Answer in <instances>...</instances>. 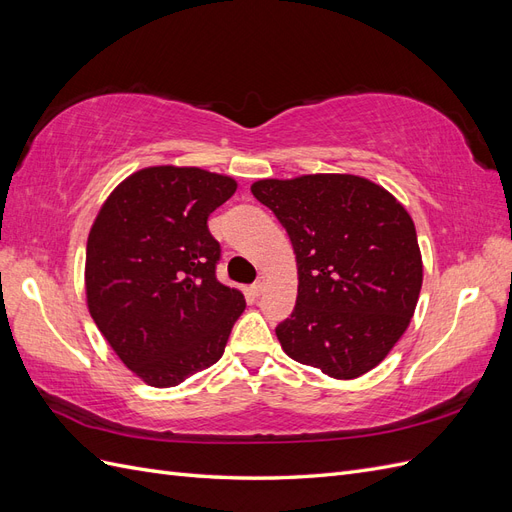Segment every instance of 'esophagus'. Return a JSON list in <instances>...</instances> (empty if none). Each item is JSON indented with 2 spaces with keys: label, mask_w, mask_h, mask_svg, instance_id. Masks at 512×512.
Wrapping results in <instances>:
<instances>
[{
  "label": "esophagus",
  "mask_w": 512,
  "mask_h": 512,
  "mask_svg": "<svg viewBox=\"0 0 512 512\" xmlns=\"http://www.w3.org/2000/svg\"><path fill=\"white\" fill-rule=\"evenodd\" d=\"M265 286H267L265 277H260V280H256V282L252 284V294H254V297H258V294H262V290H265Z\"/></svg>",
  "instance_id": "obj_1"
}]
</instances>
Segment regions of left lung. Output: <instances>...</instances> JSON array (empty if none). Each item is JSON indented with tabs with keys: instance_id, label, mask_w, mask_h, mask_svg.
Wrapping results in <instances>:
<instances>
[{
	"instance_id": "8db88e82",
	"label": "left lung",
	"mask_w": 512,
	"mask_h": 512,
	"mask_svg": "<svg viewBox=\"0 0 512 512\" xmlns=\"http://www.w3.org/2000/svg\"><path fill=\"white\" fill-rule=\"evenodd\" d=\"M252 194L282 222L299 292L275 335L290 359L335 380L380 365L406 333L423 286L410 213L359 175L260 179Z\"/></svg>"
}]
</instances>
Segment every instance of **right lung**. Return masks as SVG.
Segmentation results:
<instances>
[{
	"label": "right lung",
	"mask_w": 512,
	"mask_h": 512,
	"mask_svg": "<svg viewBox=\"0 0 512 512\" xmlns=\"http://www.w3.org/2000/svg\"><path fill=\"white\" fill-rule=\"evenodd\" d=\"M237 181L196 166H147L123 179L89 230V314L134 376L156 389L218 363L241 290L215 277L220 243L209 215Z\"/></svg>",
	"instance_id": "1"
}]
</instances>
